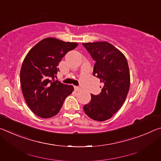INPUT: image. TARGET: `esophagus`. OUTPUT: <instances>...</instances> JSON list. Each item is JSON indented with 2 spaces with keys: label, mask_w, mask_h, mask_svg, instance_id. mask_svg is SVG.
<instances>
[{
  "label": "esophagus",
  "mask_w": 161,
  "mask_h": 161,
  "mask_svg": "<svg viewBox=\"0 0 161 161\" xmlns=\"http://www.w3.org/2000/svg\"><path fill=\"white\" fill-rule=\"evenodd\" d=\"M74 88H75V91H77V92H79V91H80V90H81V88H80V86H74Z\"/></svg>",
  "instance_id": "34e87169"
}]
</instances>
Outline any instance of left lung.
Segmentation results:
<instances>
[{"label":"left lung","mask_w":161,"mask_h":161,"mask_svg":"<svg viewBox=\"0 0 161 161\" xmlns=\"http://www.w3.org/2000/svg\"><path fill=\"white\" fill-rule=\"evenodd\" d=\"M82 45L95 61L93 75L103 84L99 94H91L84 111L92 119L103 121L112 117L126 99L130 86L129 65L123 53L107 42Z\"/></svg>","instance_id":"left-lung-1"}]
</instances>
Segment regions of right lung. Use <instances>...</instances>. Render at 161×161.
Returning <instances> with one entry per match:
<instances>
[{"label":"right lung","mask_w":161,"mask_h":161,"mask_svg":"<svg viewBox=\"0 0 161 161\" xmlns=\"http://www.w3.org/2000/svg\"><path fill=\"white\" fill-rule=\"evenodd\" d=\"M77 43L66 42L53 37L42 40L27 54L20 70L22 92L32 112L41 118L58 114L74 87L54 80L58 66Z\"/></svg>","instance_id":"1"}]
</instances>
